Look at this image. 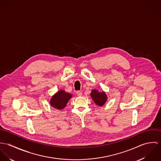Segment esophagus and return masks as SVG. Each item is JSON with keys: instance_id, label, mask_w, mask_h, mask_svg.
Here are the masks:
<instances>
[{"instance_id": "34e87169", "label": "esophagus", "mask_w": 161, "mask_h": 161, "mask_svg": "<svg viewBox=\"0 0 161 161\" xmlns=\"http://www.w3.org/2000/svg\"><path fill=\"white\" fill-rule=\"evenodd\" d=\"M76 93H77V96H79V97H81L82 95V92L81 91H77L76 92Z\"/></svg>"}]
</instances>
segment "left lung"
<instances>
[{
	"label": "left lung",
	"instance_id": "8db88e82",
	"mask_svg": "<svg viewBox=\"0 0 161 161\" xmlns=\"http://www.w3.org/2000/svg\"><path fill=\"white\" fill-rule=\"evenodd\" d=\"M91 96L95 103L100 107L103 106L107 101L108 97L105 92H98L96 89L92 90Z\"/></svg>",
	"mask_w": 161,
	"mask_h": 161
}]
</instances>
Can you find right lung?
<instances>
[{
    "instance_id": "obj_1",
    "label": "right lung",
    "mask_w": 161,
    "mask_h": 161,
    "mask_svg": "<svg viewBox=\"0 0 161 161\" xmlns=\"http://www.w3.org/2000/svg\"><path fill=\"white\" fill-rule=\"evenodd\" d=\"M72 97L71 93L64 90H59L54 94L50 99V105L58 110H62L65 108L68 101Z\"/></svg>"
}]
</instances>
